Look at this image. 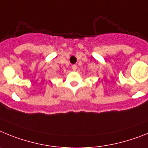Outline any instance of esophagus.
Here are the masks:
<instances>
[{
  "mask_svg": "<svg viewBox=\"0 0 148 148\" xmlns=\"http://www.w3.org/2000/svg\"><path fill=\"white\" fill-rule=\"evenodd\" d=\"M71 68H72L73 71H76V70H77V65H73Z\"/></svg>",
  "mask_w": 148,
  "mask_h": 148,
  "instance_id": "esophagus-1",
  "label": "esophagus"
}]
</instances>
